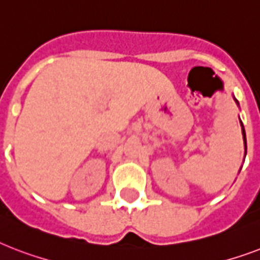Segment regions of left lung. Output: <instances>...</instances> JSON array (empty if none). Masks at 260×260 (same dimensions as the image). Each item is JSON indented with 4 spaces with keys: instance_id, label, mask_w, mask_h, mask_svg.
<instances>
[{
    "instance_id": "8db88e82",
    "label": "left lung",
    "mask_w": 260,
    "mask_h": 260,
    "mask_svg": "<svg viewBox=\"0 0 260 260\" xmlns=\"http://www.w3.org/2000/svg\"><path fill=\"white\" fill-rule=\"evenodd\" d=\"M235 102H236V105L239 106V102L238 100L234 97ZM240 125H242V135H243V142H244V158H246V154H247V140H246V131H244V126H243V122L242 120H240Z\"/></svg>"
}]
</instances>
